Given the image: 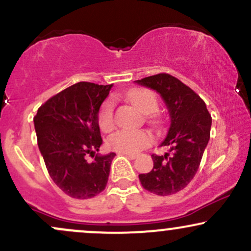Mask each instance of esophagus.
<instances>
[{
	"instance_id": "34e87169",
	"label": "esophagus",
	"mask_w": 251,
	"mask_h": 251,
	"mask_svg": "<svg viewBox=\"0 0 251 251\" xmlns=\"http://www.w3.org/2000/svg\"><path fill=\"white\" fill-rule=\"evenodd\" d=\"M124 155H126V157L128 158V159H135L137 158V155L133 154V153H123Z\"/></svg>"
}]
</instances>
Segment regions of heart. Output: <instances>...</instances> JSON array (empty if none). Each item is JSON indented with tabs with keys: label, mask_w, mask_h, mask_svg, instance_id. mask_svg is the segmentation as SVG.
<instances>
[{
	"label": "heart",
	"mask_w": 251,
	"mask_h": 251,
	"mask_svg": "<svg viewBox=\"0 0 251 251\" xmlns=\"http://www.w3.org/2000/svg\"><path fill=\"white\" fill-rule=\"evenodd\" d=\"M127 99L143 112L144 114H152L157 111L158 100L154 93L146 88L132 89L127 93ZM98 123L102 131L107 132L114 125V102L107 99L100 107L98 114ZM151 143V135L143 129H119L108 137L107 145L114 151L123 153H137Z\"/></svg>",
	"instance_id": "b5f03b06"
}]
</instances>
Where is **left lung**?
<instances>
[{
	"instance_id": "8db88e82",
	"label": "left lung",
	"mask_w": 251,
	"mask_h": 251,
	"mask_svg": "<svg viewBox=\"0 0 251 251\" xmlns=\"http://www.w3.org/2000/svg\"><path fill=\"white\" fill-rule=\"evenodd\" d=\"M135 83L160 94L170 114L164 154H152L153 169L139 175L143 188L159 196L174 195L185 188L197 172L210 139L211 116L205 102L177 77L162 73Z\"/></svg>"
}]
</instances>
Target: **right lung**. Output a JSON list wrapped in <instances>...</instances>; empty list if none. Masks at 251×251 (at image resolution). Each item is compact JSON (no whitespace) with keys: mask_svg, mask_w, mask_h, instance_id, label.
I'll use <instances>...</instances> for the list:
<instances>
[{"mask_svg":"<svg viewBox=\"0 0 251 251\" xmlns=\"http://www.w3.org/2000/svg\"><path fill=\"white\" fill-rule=\"evenodd\" d=\"M113 85L77 82L37 109V145L50 178L66 195L87 200L107 184L114 152L97 153L102 144L98 114ZM95 159L89 162L88 154Z\"/></svg>","mask_w":251,"mask_h":251,"instance_id":"right-lung-1","label":"right lung"}]
</instances>
